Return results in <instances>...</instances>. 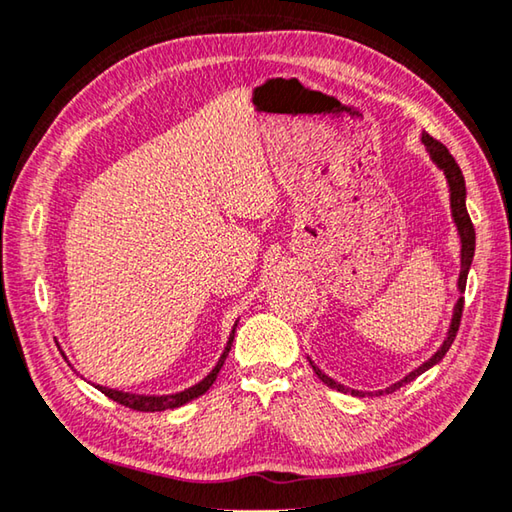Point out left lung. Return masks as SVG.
Segmentation results:
<instances>
[{"label": "left lung", "mask_w": 512, "mask_h": 512, "mask_svg": "<svg viewBox=\"0 0 512 512\" xmlns=\"http://www.w3.org/2000/svg\"><path fill=\"white\" fill-rule=\"evenodd\" d=\"M422 142L426 147V152H429L431 161L440 167L442 172H445V179H447V186H449V201H451V217H454V224L458 229V236H460V274H458V292H465V283H467V272L469 267H472V258H474V247H476V233H474V224L472 220H469V213H467V206H465V177L463 172H460L458 163L454 161V156L449 154V149L442 145V142H438L435 138H431L429 133H422ZM460 315H463V297H460L456 301L454 306V315H451V324H449V331H447V338L445 342H442L440 349L435 351V354L424 360V363L417 367V370H413L410 374H406L404 379L392 383L390 388L385 390H379V395H383V392H395L397 388H401L404 383H410L413 379H417V376L424 374L426 370H431L433 365H438L442 358H445V354L451 347V342L456 340V333H458V326H460ZM308 363H311L313 372L317 374V379L324 381L329 388L338 390V392H351L354 397H372V392H363V390H354V388H347V385H342L338 381H333L331 376H326L320 367H317L311 358H308ZM376 395V392H374Z\"/></svg>", "instance_id": "obj_1"}]
</instances>
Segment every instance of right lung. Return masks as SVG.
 Segmentation results:
<instances>
[{
  "label": "right lung",
  "instance_id": "obj_1",
  "mask_svg": "<svg viewBox=\"0 0 512 512\" xmlns=\"http://www.w3.org/2000/svg\"><path fill=\"white\" fill-rule=\"evenodd\" d=\"M236 326H238V324H233L231 335H229V342H226V347H224V351H222L220 360H217V365L213 367L211 372H208V376H204V379L192 385V388H188V390L177 392V395H161V397H154V395H131V392L104 388V385H97V390H102L108 399L117 401V404H122V406H127V408H133V410H142V413H156V410L179 408V406H183V404H188V401H192V399H197V397L204 395V392L215 383L217 374H220L224 360H226V356H229V351H231L233 335H236Z\"/></svg>",
  "mask_w": 512,
  "mask_h": 512
}]
</instances>
